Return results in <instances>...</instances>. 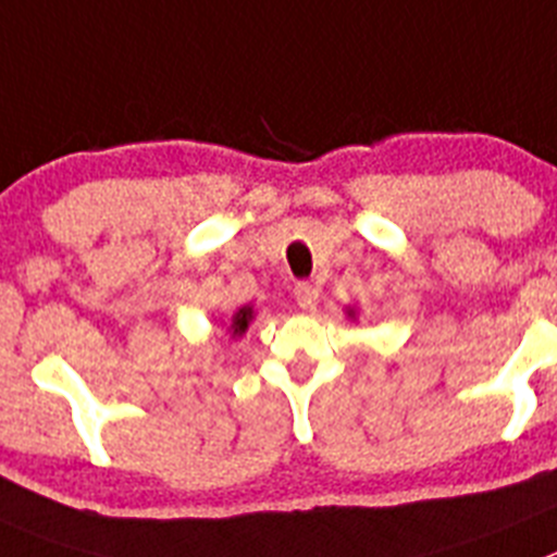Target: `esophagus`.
Listing matches in <instances>:
<instances>
[{
	"instance_id": "esophagus-1",
	"label": "esophagus",
	"mask_w": 557,
	"mask_h": 557,
	"mask_svg": "<svg viewBox=\"0 0 557 557\" xmlns=\"http://www.w3.org/2000/svg\"><path fill=\"white\" fill-rule=\"evenodd\" d=\"M294 299L302 310H313L315 299H319V288L313 283H297L294 285Z\"/></svg>"
}]
</instances>
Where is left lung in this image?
<instances>
[{"instance_id": "left-lung-1", "label": "left lung", "mask_w": 557, "mask_h": 557, "mask_svg": "<svg viewBox=\"0 0 557 557\" xmlns=\"http://www.w3.org/2000/svg\"><path fill=\"white\" fill-rule=\"evenodd\" d=\"M347 315H349V319H355V310L347 308Z\"/></svg>"}]
</instances>
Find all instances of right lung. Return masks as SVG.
Listing matches in <instances>:
<instances>
[{
    "label": "right lung",
    "mask_w": 557,
    "mask_h": 557,
    "mask_svg": "<svg viewBox=\"0 0 557 557\" xmlns=\"http://www.w3.org/2000/svg\"><path fill=\"white\" fill-rule=\"evenodd\" d=\"M252 319H255V308H252V305H242V308L235 310L233 319H230V324H227V335H230V338H233V341L242 338V335L249 330V324H252Z\"/></svg>",
    "instance_id": "right-lung-1"
}]
</instances>
